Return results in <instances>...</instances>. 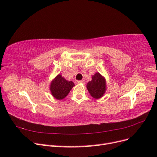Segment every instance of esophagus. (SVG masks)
Returning <instances> with one entry per match:
<instances>
[{"instance_id": "obj_1", "label": "esophagus", "mask_w": 157, "mask_h": 157, "mask_svg": "<svg viewBox=\"0 0 157 157\" xmlns=\"http://www.w3.org/2000/svg\"><path fill=\"white\" fill-rule=\"evenodd\" d=\"M78 83H82V84H84L85 83V80H78L77 81Z\"/></svg>"}]
</instances>
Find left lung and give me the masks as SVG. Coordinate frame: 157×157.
Wrapping results in <instances>:
<instances>
[{"mask_svg": "<svg viewBox=\"0 0 157 157\" xmlns=\"http://www.w3.org/2000/svg\"><path fill=\"white\" fill-rule=\"evenodd\" d=\"M92 80L87 84V89L90 95L96 99L101 98L106 90L105 80L99 73L92 77Z\"/></svg>", "mask_w": 157, "mask_h": 157, "instance_id": "left-lung-1", "label": "left lung"}]
</instances>
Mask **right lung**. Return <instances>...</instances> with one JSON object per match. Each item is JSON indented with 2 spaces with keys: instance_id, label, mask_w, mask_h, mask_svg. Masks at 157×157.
Returning a JSON list of instances; mask_svg holds the SVG:
<instances>
[{
  "instance_id": "add662e5",
  "label": "right lung",
  "mask_w": 157,
  "mask_h": 157,
  "mask_svg": "<svg viewBox=\"0 0 157 157\" xmlns=\"http://www.w3.org/2000/svg\"><path fill=\"white\" fill-rule=\"evenodd\" d=\"M75 86L72 81H67L61 75H58L52 80L50 84V91L57 99H63L69 93L70 90Z\"/></svg>"
}]
</instances>
